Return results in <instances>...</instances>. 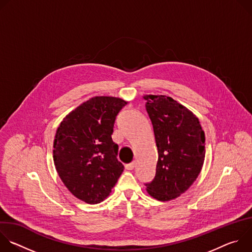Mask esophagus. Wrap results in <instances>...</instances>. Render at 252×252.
<instances>
[{
	"label": "esophagus",
	"instance_id": "obj_1",
	"mask_svg": "<svg viewBox=\"0 0 252 252\" xmlns=\"http://www.w3.org/2000/svg\"><path fill=\"white\" fill-rule=\"evenodd\" d=\"M134 165H135V162L132 161V162H130V163H127V164L126 165V168L128 169V170H131V169L134 168Z\"/></svg>",
	"mask_w": 252,
	"mask_h": 252
}]
</instances>
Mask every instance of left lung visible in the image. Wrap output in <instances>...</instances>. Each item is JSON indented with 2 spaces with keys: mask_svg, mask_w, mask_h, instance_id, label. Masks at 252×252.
Returning a JSON list of instances; mask_svg holds the SVG:
<instances>
[{
  "mask_svg": "<svg viewBox=\"0 0 252 252\" xmlns=\"http://www.w3.org/2000/svg\"><path fill=\"white\" fill-rule=\"evenodd\" d=\"M143 98L158 152L156 176L145 185L154 198L167 201L186 192L197 178L204 161L205 135L198 119L170 96Z\"/></svg>",
  "mask_w": 252,
  "mask_h": 252,
  "instance_id": "left-lung-1",
  "label": "left lung"
}]
</instances>
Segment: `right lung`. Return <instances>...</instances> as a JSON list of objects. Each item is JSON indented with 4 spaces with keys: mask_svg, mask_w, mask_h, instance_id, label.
Instances as JSON below:
<instances>
[{
    "mask_svg": "<svg viewBox=\"0 0 252 252\" xmlns=\"http://www.w3.org/2000/svg\"><path fill=\"white\" fill-rule=\"evenodd\" d=\"M126 104L119 97L94 96L69 113L57 129L56 169L66 189L87 203H99L109 196L124 171L112 134Z\"/></svg>",
    "mask_w": 252,
    "mask_h": 252,
    "instance_id": "1",
    "label": "right lung"
}]
</instances>
